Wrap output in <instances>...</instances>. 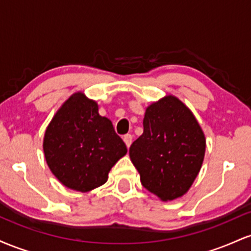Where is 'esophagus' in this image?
<instances>
[{"instance_id": "1", "label": "esophagus", "mask_w": 251, "mask_h": 251, "mask_svg": "<svg viewBox=\"0 0 251 251\" xmlns=\"http://www.w3.org/2000/svg\"><path fill=\"white\" fill-rule=\"evenodd\" d=\"M123 139H124V142H125L126 146H127V148H129V146H131L132 139H133V138H132L131 134H125V135H124Z\"/></svg>"}]
</instances>
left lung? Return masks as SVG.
Segmentation results:
<instances>
[{"instance_id":"8db88e82","label":"left lung","mask_w":251,"mask_h":251,"mask_svg":"<svg viewBox=\"0 0 251 251\" xmlns=\"http://www.w3.org/2000/svg\"><path fill=\"white\" fill-rule=\"evenodd\" d=\"M143 125V134L129 148L143 186L164 201L181 197L205 154L200 124L178 98L166 96L146 108Z\"/></svg>"}]
</instances>
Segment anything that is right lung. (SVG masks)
<instances>
[{
  "label": "right lung",
  "mask_w": 251,
  "mask_h": 251,
  "mask_svg": "<svg viewBox=\"0 0 251 251\" xmlns=\"http://www.w3.org/2000/svg\"><path fill=\"white\" fill-rule=\"evenodd\" d=\"M43 152L50 171L63 185L87 192L107 181L109 170L127 149L111 120L99 114L98 103L77 92L48 125Z\"/></svg>",
  "instance_id": "1"
}]
</instances>
